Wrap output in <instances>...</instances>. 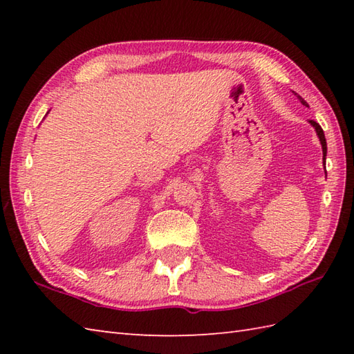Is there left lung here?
Returning a JSON list of instances; mask_svg holds the SVG:
<instances>
[{"mask_svg": "<svg viewBox=\"0 0 354 354\" xmlns=\"http://www.w3.org/2000/svg\"><path fill=\"white\" fill-rule=\"evenodd\" d=\"M293 93V91H292ZM298 99H299V102H301L303 104H306V102L301 99V97L299 95H297ZM309 123L315 127V131H317V135H318V138H319V141H321V146H322V152H326L327 153V142H326V137H324V131L321 129V126L317 123V122H313V120H309Z\"/></svg>", "mask_w": 354, "mask_h": 354, "instance_id": "8db88e82", "label": "left lung"}]
</instances>
